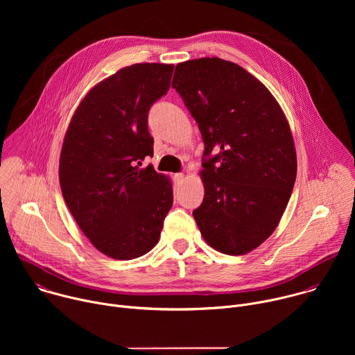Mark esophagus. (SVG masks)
Masks as SVG:
<instances>
[{"label":"esophagus","instance_id":"34e87169","mask_svg":"<svg viewBox=\"0 0 355 355\" xmlns=\"http://www.w3.org/2000/svg\"><path fill=\"white\" fill-rule=\"evenodd\" d=\"M174 180H175V182H177V184L182 182V181H184V174H182V173H180V174H175V175H174Z\"/></svg>","mask_w":355,"mask_h":355}]
</instances>
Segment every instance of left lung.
<instances>
[{
    "label": "left lung",
    "instance_id": "1",
    "mask_svg": "<svg viewBox=\"0 0 355 355\" xmlns=\"http://www.w3.org/2000/svg\"><path fill=\"white\" fill-rule=\"evenodd\" d=\"M173 88L209 156L199 173L204 200L192 214L200 234L223 254H247L277 229L293 189L296 150L286 116L260 80L219 58L178 63Z\"/></svg>",
    "mask_w": 355,
    "mask_h": 355
}]
</instances>
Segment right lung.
Returning <instances> with one entry per match:
<instances>
[{
    "label": "right lung",
    "mask_w": 355,
    "mask_h": 355,
    "mask_svg": "<svg viewBox=\"0 0 355 355\" xmlns=\"http://www.w3.org/2000/svg\"><path fill=\"white\" fill-rule=\"evenodd\" d=\"M174 66L139 63L94 85L64 135L59 163L66 204L92 245L115 260L137 259L160 239L173 182L141 167L153 156L147 114L167 94Z\"/></svg>",
    "instance_id": "add662e5"
}]
</instances>
